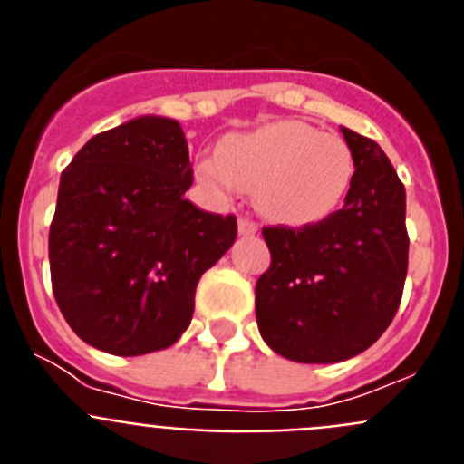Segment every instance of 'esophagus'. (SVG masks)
Instances as JSON below:
<instances>
[{
	"label": "esophagus",
	"instance_id": "esophagus-1",
	"mask_svg": "<svg viewBox=\"0 0 464 464\" xmlns=\"http://www.w3.org/2000/svg\"><path fill=\"white\" fill-rule=\"evenodd\" d=\"M260 232V227H257V223H253V220L248 218H239V235L241 237H253Z\"/></svg>",
	"mask_w": 464,
	"mask_h": 464
}]
</instances>
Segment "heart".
<instances>
[{
  "mask_svg": "<svg viewBox=\"0 0 464 464\" xmlns=\"http://www.w3.org/2000/svg\"><path fill=\"white\" fill-rule=\"evenodd\" d=\"M195 176L220 199L253 190L265 218L309 227L342 207L353 183L355 160L337 134L283 118L223 137L218 153L197 160Z\"/></svg>",
  "mask_w": 464,
  "mask_h": 464,
  "instance_id": "b5f03b06",
  "label": "heart"
}]
</instances>
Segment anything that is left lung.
I'll return each instance as SVG.
<instances>
[{"label":"left lung","instance_id":"left-lung-1","mask_svg":"<svg viewBox=\"0 0 464 464\" xmlns=\"http://www.w3.org/2000/svg\"><path fill=\"white\" fill-rule=\"evenodd\" d=\"M355 160L343 208L302 229L265 227L272 265L256 318L274 353L330 364L362 353L391 325L407 278V192L388 155L342 127Z\"/></svg>","mask_w":464,"mask_h":464}]
</instances>
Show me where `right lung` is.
Returning <instances> with one entry per match:
<instances>
[{"instance_id": "add662e5", "label": "right lung", "mask_w": 464, "mask_h": 464, "mask_svg": "<svg viewBox=\"0 0 464 464\" xmlns=\"http://www.w3.org/2000/svg\"><path fill=\"white\" fill-rule=\"evenodd\" d=\"M179 121L139 116L94 134L60 176L48 235L57 306L111 355L169 348L192 321L197 283L237 239L235 216L197 208Z\"/></svg>"}]
</instances>
